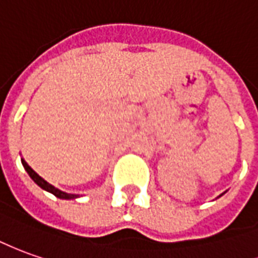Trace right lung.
<instances>
[{"mask_svg": "<svg viewBox=\"0 0 258 258\" xmlns=\"http://www.w3.org/2000/svg\"><path fill=\"white\" fill-rule=\"evenodd\" d=\"M22 165H24V168H25V171L28 173H29V176L32 178L33 182L38 185V186H41L42 189H45V190H48V192H50V194H53V195L56 196V198H60V199H75V198H78L76 195H70V194H66V192H62V190H59V189H56L53 185H50V183H48L46 180L43 179V178H41L38 173L33 171L31 166L26 164L25 161L22 159Z\"/></svg>", "mask_w": 258, "mask_h": 258, "instance_id": "obj_1", "label": "right lung"}]
</instances>
